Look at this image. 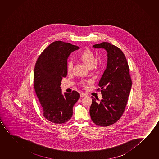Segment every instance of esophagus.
<instances>
[{
	"label": "esophagus",
	"mask_w": 159,
	"mask_h": 159,
	"mask_svg": "<svg viewBox=\"0 0 159 159\" xmlns=\"http://www.w3.org/2000/svg\"><path fill=\"white\" fill-rule=\"evenodd\" d=\"M86 96H87V95L85 93H80V97H81V98H85Z\"/></svg>",
	"instance_id": "obj_1"
}]
</instances>
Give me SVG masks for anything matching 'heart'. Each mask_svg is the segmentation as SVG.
<instances>
[{
  "mask_svg": "<svg viewBox=\"0 0 159 159\" xmlns=\"http://www.w3.org/2000/svg\"><path fill=\"white\" fill-rule=\"evenodd\" d=\"M79 59L89 68H92L96 63V58L93 52L89 49H86L79 56ZM73 69V64L69 61L66 66V70L68 73H70ZM81 84L84 85L85 81H81Z\"/></svg>",
  "mask_w": 159,
  "mask_h": 159,
  "instance_id": "obj_1",
  "label": "heart"
}]
</instances>
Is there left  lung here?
Here are the masks:
<instances>
[{"label":"left lung","mask_w":159,"mask_h":159,"mask_svg":"<svg viewBox=\"0 0 159 159\" xmlns=\"http://www.w3.org/2000/svg\"><path fill=\"white\" fill-rule=\"evenodd\" d=\"M103 48L107 53V64L99 81L102 100L98 103L92 96L90 108L93 122L101 127H107L117 122L127 105L132 87L129 66L123 52L108 42L93 46ZM98 100V99H97Z\"/></svg>","instance_id":"8db88e82"}]
</instances>
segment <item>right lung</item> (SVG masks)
Returning a JSON list of instances; mask_svg holds the SVG:
<instances>
[{"mask_svg":"<svg viewBox=\"0 0 159 159\" xmlns=\"http://www.w3.org/2000/svg\"><path fill=\"white\" fill-rule=\"evenodd\" d=\"M79 49L61 41L53 42L42 52L34 69V88L42 107L43 116L51 122L62 124L72 117L73 108L80 94L76 91L63 95L61 80L67 75V59Z\"/></svg>","mask_w":159,"mask_h":159,"instance_id":"add662e5","label":"right lung"}]
</instances>
